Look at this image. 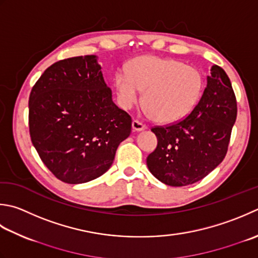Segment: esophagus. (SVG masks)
<instances>
[{
    "mask_svg": "<svg viewBox=\"0 0 258 258\" xmlns=\"http://www.w3.org/2000/svg\"><path fill=\"white\" fill-rule=\"evenodd\" d=\"M132 127H133V130L134 131H143V130H145L146 128V125L145 124H143V123H141L140 120H138V119H134L133 122H132Z\"/></svg>",
    "mask_w": 258,
    "mask_h": 258,
    "instance_id": "34e87169",
    "label": "esophagus"
}]
</instances>
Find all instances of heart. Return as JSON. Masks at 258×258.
I'll return each instance as SVG.
<instances>
[{
	"label": "heart",
	"mask_w": 258,
	"mask_h": 258,
	"mask_svg": "<svg viewBox=\"0 0 258 258\" xmlns=\"http://www.w3.org/2000/svg\"><path fill=\"white\" fill-rule=\"evenodd\" d=\"M114 85L124 108L133 107L145 89L144 105L153 117L161 123H173L184 118L198 104L204 79L192 66L142 55L128 63L127 73L118 70L115 74Z\"/></svg>",
	"instance_id": "1"
}]
</instances>
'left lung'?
I'll return each mask as SVG.
<instances>
[{
	"label": "left lung",
	"mask_w": 258,
	"mask_h": 258,
	"mask_svg": "<svg viewBox=\"0 0 258 258\" xmlns=\"http://www.w3.org/2000/svg\"><path fill=\"white\" fill-rule=\"evenodd\" d=\"M237 116V102L228 76L214 64L196 107L178 122L154 126L158 146L146 159L156 179L171 186L198 182L226 156Z\"/></svg>",
	"instance_id": "left-lung-1"
}]
</instances>
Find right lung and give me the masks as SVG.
<instances>
[{"mask_svg": "<svg viewBox=\"0 0 258 258\" xmlns=\"http://www.w3.org/2000/svg\"><path fill=\"white\" fill-rule=\"evenodd\" d=\"M100 69L93 54L60 60L44 70L30 93L32 144L66 183L104 174L132 131V118L114 104Z\"/></svg>", "mask_w": 258, "mask_h": 258, "instance_id": "obj_1", "label": "right lung"}]
</instances>
